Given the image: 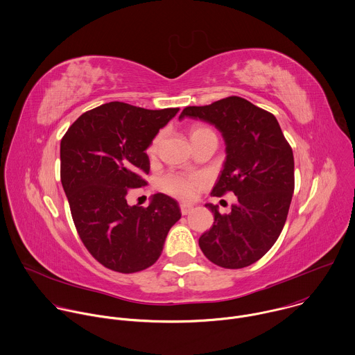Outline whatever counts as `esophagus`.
Here are the masks:
<instances>
[{"label": "esophagus", "mask_w": 355, "mask_h": 355, "mask_svg": "<svg viewBox=\"0 0 355 355\" xmlns=\"http://www.w3.org/2000/svg\"><path fill=\"white\" fill-rule=\"evenodd\" d=\"M180 209H181V214H182V215H188V214L193 210V207H192L191 205H181Z\"/></svg>", "instance_id": "esophagus-1"}]
</instances>
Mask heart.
Returning <instances> with one entry per match:
<instances>
[{
	"label": "heart",
	"instance_id": "heart-1",
	"mask_svg": "<svg viewBox=\"0 0 355 355\" xmlns=\"http://www.w3.org/2000/svg\"><path fill=\"white\" fill-rule=\"evenodd\" d=\"M206 135H213V130H210L206 126H193L191 129V140L206 136ZM159 141H160V135L156 136L150 142V145L148 146V155L149 156L155 155ZM199 187H200L199 178L181 175V174H175V173L166 174L159 180V188L163 192H166L168 195H173L178 199H182V200L192 199Z\"/></svg>",
	"mask_w": 355,
	"mask_h": 355
}]
</instances>
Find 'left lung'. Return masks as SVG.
<instances>
[{"instance_id":"1","label":"left lung","mask_w":355,"mask_h":355,"mask_svg":"<svg viewBox=\"0 0 355 355\" xmlns=\"http://www.w3.org/2000/svg\"><path fill=\"white\" fill-rule=\"evenodd\" d=\"M214 125L225 140L226 159L211 195L233 192L229 214L206 205L214 225L199 239L203 254L225 269L259 261L279 239L295 188L293 153L276 116L245 98L230 96L210 105L187 107L180 115Z\"/></svg>"}]
</instances>
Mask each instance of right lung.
I'll return each instance as SVG.
<instances>
[{
    "mask_svg": "<svg viewBox=\"0 0 355 355\" xmlns=\"http://www.w3.org/2000/svg\"><path fill=\"white\" fill-rule=\"evenodd\" d=\"M178 111L112 101L82 114L62 139L60 178L75 227L93 258L114 272L152 266L181 218L178 203L163 193L146 209L126 200L146 184V148Z\"/></svg>",
    "mask_w": 355,
    "mask_h": 355,
    "instance_id": "right-lung-1",
    "label": "right lung"
}]
</instances>
